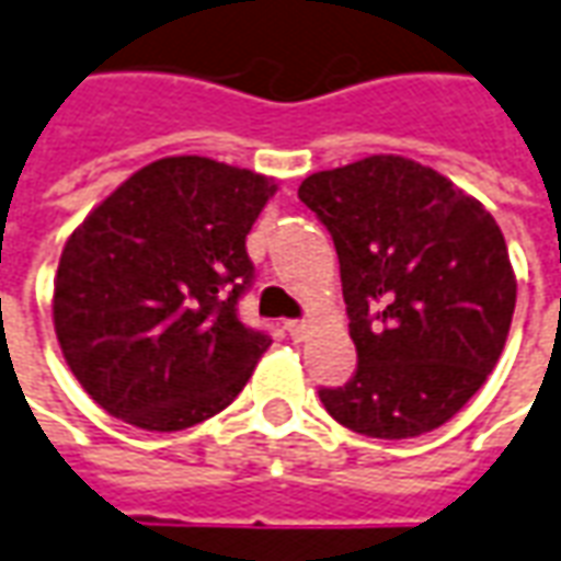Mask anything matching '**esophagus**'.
<instances>
[{
	"label": "esophagus",
	"mask_w": 561,
	"mask_h": 561,
	"mask_svg": "<svg viewBox=\"0 0 561 561\" xmlns=\"http://www.w3.org/2000/svg\"><path fill=\"white\" fill-rule=\"evenodd\" d=\"M287 332L293 341H305V335H308V320H289Z\"/></svg>",
	"instance_id": "1"
}]
</instances>
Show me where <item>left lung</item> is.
Masks as SVG:
<instances>
[{"mask_svg": "<svg viewBox=\"0 0 561 561\" xmlns=\"http://www.w3.org/2000/svg\"><path fill=\"white\" fill-rule=\"evenodd\" d=\"M299 198L335 241L356 344L325 411L368 438L444 426L490 375L507 341L516 277L499 224L428 165L365 157L305 178Z\"/></svg>", "mask_w": 561, "mask_h": 561, "instance_id": "1", "label": "left lung"}]
</instances>
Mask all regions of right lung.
I'll list each match as a JSON object with an SVG mask.
<instances>
[{
	"label": "right lung",
	"mask_w": 561,
	"mask_h": 561,
	"mask_svg": "<svg viewBox=\"0 0 561 561\" xmlns=\"http://www.w3.org/2000/svg\"><path fill=\"white\" fill-rule=\"evenodd\" d=\"M274 181L165 157L123 181L62 248L54 329L71 375L111 416L181 432L220 414L272 337L238 317L248 232Z\"/></svg>",
	"instance_id": "add662e5"
}]
</instances>
